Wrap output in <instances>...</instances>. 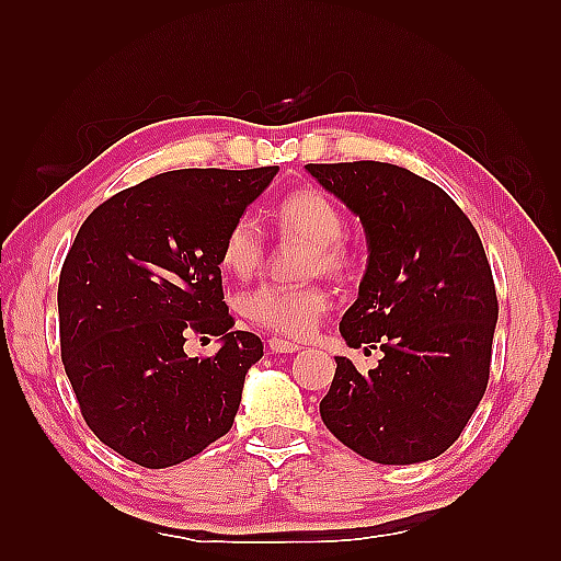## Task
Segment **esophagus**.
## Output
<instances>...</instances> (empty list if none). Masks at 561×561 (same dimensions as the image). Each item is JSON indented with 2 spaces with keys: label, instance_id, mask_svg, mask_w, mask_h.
Returning a JSON list of instances; mask_svg holds the SVG:
<instances>
[{
  "label": "esophagus",
  "instance_id": "1",
  "mask_svg": "<svg viewBox=\"0 0 561 561\" xmlns=\"http://www.w3.org/2000/svg\"><path fill=\"white\" fill-rule=\"evenodd\" d=\"M267 344H270V350L274 354H294V352L301 350V344L289 342V340H282V337H270Z\"/></svg>",
  "mask_w": 561,
  "mask_h": 561
}]
</instances>
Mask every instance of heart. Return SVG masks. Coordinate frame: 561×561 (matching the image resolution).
<instances>
[{
    "label": "heart",
    "instance_id": "b5f03b06",
    "mask_svg": "<svg viewBox=\"0 0 561 561\" xmlns=\"http://www.w3.org/2000/svg\"><path fill=\"white\" fill-rule=\"evenodd\" d=\"M272 219L282 236H299L311 243L306 253L308 274L320 270L344 274L354 265V250L342 236L344 214L323 190L301 187L284 195L274 207ZM265 233L257 221L241 214L221 238V267L236 277H250L265 260ZM328 308L330 291L320 282L260 284L241 301V311L250 323L291 340L306 337Z\"/></svg>",
    "mask_w": 561,
    "mask_h": 561
}]
</instances>
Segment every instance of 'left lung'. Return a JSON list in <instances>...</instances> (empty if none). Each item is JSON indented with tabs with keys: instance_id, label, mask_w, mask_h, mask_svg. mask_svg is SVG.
Here are the masks:
<instances>
[{
	"instance_id": "8db88e82",
	"label": "left lung",
	"mask_w": 561,
	"mask_h": 561,
	"mask_svg": "<svg viewBox=\"0 0 561 561\" xmlns=\"http://www.w3.org/2000/svg\"><path fill=\"white\" fill-rule=\"evenodd\" d=\"M354 214L368 241L359 299L340 332L380 350L362 376L337 356L320 416L344 446L383 465L440 456L490 383L499 301L480 233L444 190L380 161L308 163Z\"/></svg>"
}]
</instances>
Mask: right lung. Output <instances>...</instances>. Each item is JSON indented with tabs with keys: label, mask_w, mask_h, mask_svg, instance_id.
Listing matches in <instances>:
<instances>
[{
	"label": "right lung",
	"mask_w": 561,
	"mask_h": 561,
	"mask_svg": "<svg viewBox=\"0 0 561 561\" xmlns=\"http://www.w3.org/2000/svg\"><path fill=\"white\" fill-rule=\"evenodd\" d=\"M279 169H183L93 209L59 272L62 364L83 422L141 468H171L229 434L262 342L236 325L221 238ZM190 334L221 336L187 357Z\"/></svg>",
	"instance_id": "right-lung-1"
}]
</instances>
